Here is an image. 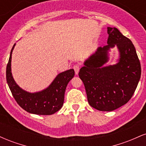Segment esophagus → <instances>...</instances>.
Returning a JSON list of instances; mask_svg holds the SVG:
<instances>
[{"label": "esophagus", "instance_id": "obj_1", "mask_svg": "<svg viewBox=\"0 0 146 146\" xmlns=\"http://www.w3.org/2000/svg\"><path fill=\"white\" fill-rule=\"evenodd\" d=\"M73 69H74L75 71V75H78L79 73V71H80V66L78 64H75L74 66H73Z\"/></svg>", "mask_w": 146, "mask_h": 146}]
</instances>
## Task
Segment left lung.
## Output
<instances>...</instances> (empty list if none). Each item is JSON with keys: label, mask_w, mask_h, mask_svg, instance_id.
<instances>
[{"label": "left lung", "mask_w": 146, "mask_h": 146, "mask_svg": "<svg viewBox=\"0 0 146 146\" xmlns=\"http://www.w3.org/2000/svg\"><path fill=\"white\" fill-rule=\"evenodd\" d=\"M108 44L98 47L84 62L79 77L82 80L90 106L100 111H113L128 102L141 78V64L130 39L115 27H107ZM116 46L120 58L115 65L104 66L108 51Z\"/></svg>", "instance_id": "8db88e82"}]
</instances>
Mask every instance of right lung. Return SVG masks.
Masks as SVG:
<instances>
[{
	"label": "right lung",
	"mask_w": 146,
	"mask_h": 146,
	"mask_svg": "<svg viewBox=\"0 0 146 146\" xmlns=\"http://www.w3.org/2000/svg\"><path fill=\"white\" fill-rule=\"evenodd\" d=\"M15 45L11 48L6 68L7 82L13 97L18 105L28 113L40 115H53L62 107L66 86L74 77V70L69 69L59 73L51 84L41 91H26L16 84L11 73V54Z\"/></svg>",
	"instance_id": "1"
}]
</instances>
